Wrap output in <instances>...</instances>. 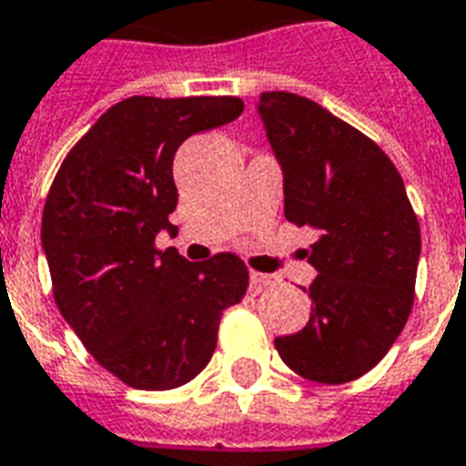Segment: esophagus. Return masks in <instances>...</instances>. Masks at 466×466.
I'll return each mask as SVG.
<instances>
[{"label":"esophagus","instance_id":"1","mask_svg":"<svg viewBox=\"0 0 466 466\" xmlns=\"http://www.w3.org/2000/svg\"><path fill=\"white\" fill-rule=\"evenodd\" d=\"M277 282H279V279H277V277H272V274L250 272L252 289H265V287H272V284H277Z\"/></svg>","mask_w":466,"mask_h":466}]
</instances>
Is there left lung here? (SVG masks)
<instances>
[{"instance_id": "left-lung-1", "label": "left lung", "mask_w": 466, "mask_h": 466, "mask_svg": "<svg viewBox=\"0 0 466 466\" xmlns=\"http://www.w3.org/2000/svg\"><path fill=\"white\" fill-rule=\"evenodd\" d=\"M258 114L282 167L287 221L319 230L306 250L319 272L311 319L274 348L299 377L345 384L380 362L409 320L420 226L399 169L364 133L291 92H262Z\"/></svg>"}]
</instances>
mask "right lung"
Masks as SVG:
<instances>
[{
    "label": "right lung",
    "instance_id": "add662e5",
    "mask_svg": "<svg viewBox=\"0 0 466 466\" xmlns=\"http://www.w3.org/2000/svg\"><path fill=\"white\" fill-rule=\"evenodd\" d=\"M243 114L238 96H131L77 140L43 207L53 297L89 355L133 389L192 381L216 350L221 313L248 291L233 252L187 262L157 250L177 236V147Z\"/></svg>",
    "mask_w": 466,
    "mask_h": 466
}]
</instances>
